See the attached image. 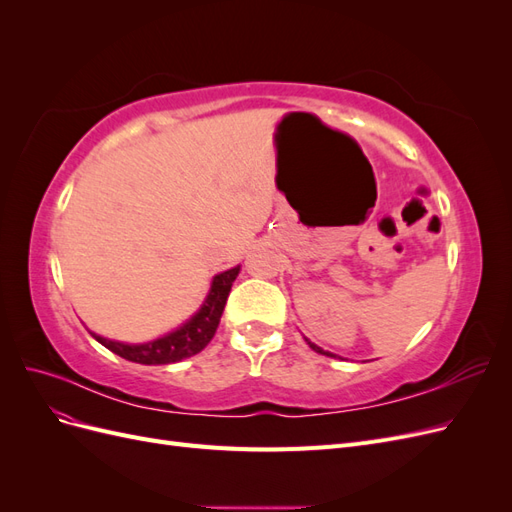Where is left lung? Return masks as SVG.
<instances>
[{"label": "left lung", "mask_w": 512, "mask_h": 512, "mask_svg": "<svg viewBox=\"0 0 512 512\" xmlns=\"http://www.w3.org/2000/svg\"><path fill=\"white\" fill-rule=\"evenodd\" d=\"M307 344H309V348H312V350H316V352H320V354H327V356H333L331 352H324L322 348H318L316 344H312V342H309V339H307Z\"/></svg>", "instance_id": "left-lung-1"}]
</instances>
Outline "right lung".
<instances>
[{
    "mask_svg": "<svg viewBox=\"0 0 512 512\" xmlns=\"http://www.w3.org/2000/svg\"><path fill=\"white\" fill-rule=\"evenodd\" d=\"M237 275H239V267L215 275L211 290H209V297L203 303V307L198 309V314L192 320L185 322L181 329L156 339V342L132 346V344L111 342V339H104L94 333L91 335H94L104 348H108L111 352L119 354L121 359L132 361V363L168 365V363H177V361L188 359V356L198 354L213 339L215 329H218V324H220L232 282L237 280Z\"/></svg>",
    "mask_w": 512,
    "mask_h": 512,
    "instance_id": "1",
    "label": "right lung"
}]
</instances>
